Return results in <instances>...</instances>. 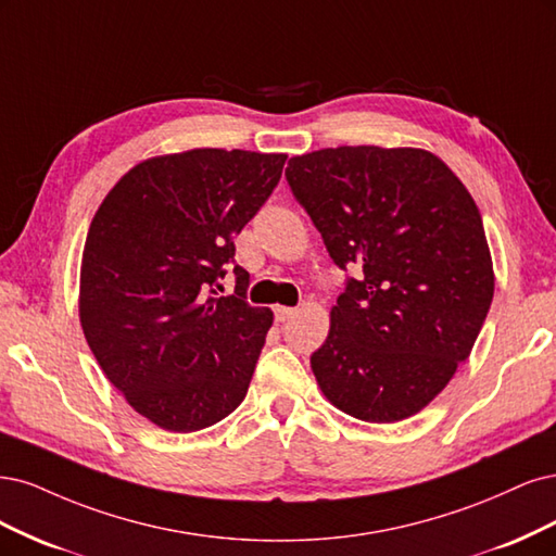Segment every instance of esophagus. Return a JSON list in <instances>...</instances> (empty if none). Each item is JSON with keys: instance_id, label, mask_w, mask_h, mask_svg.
Wrapping results in <instances>:
<instances>
[{"instance_id": "obj_1", "label": "esophagus", "mask_w": 556, "mask_h": 556, "mask_svg": "<svg viewBox=\"0 0 556 556\" xmlns=\"http://www.w3.org/2000/svg\"><path fill=\"white\" fill-rule=\"evenodd\" d=\"M298 314V309L293 307H275V320L277 324H286V320L293 318Z\"/></svg>"}]
</instances>
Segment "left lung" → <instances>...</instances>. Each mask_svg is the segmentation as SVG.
<instances>
[{
	"mask_svg": "<svg viewBox=\"0 0 556 556\" xmlns=\"http://www.w3.org/2000/svg\"><path fill=\"white\" fill-rule=\"evenodd\" d=\"M286 180L334 265L357 270L312 353L320 390L365 422L418 414L469 357L494 295L471 193L416 148L316 150Z\"/></svg>",
	"mask_w": 556,
	"mask_h": 556,
	"instance_id": "8db88e82",
	"label": "left lung"
}]
</instances>
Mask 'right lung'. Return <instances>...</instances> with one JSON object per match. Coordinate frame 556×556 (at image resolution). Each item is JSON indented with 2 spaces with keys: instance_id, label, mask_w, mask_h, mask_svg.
Masks as SVG:
<instances>
[{
  "instance_id": "add662e5",
  "label": "right lung",
  "mask_w": 556,
  "mask_h": 556,
  "mask_svg": "<svg viewBox=\"0 0 556 556\" xmlns=\"http://www.w3.org/2000/svg\"><path fill=\"white\" fill-rule=\"evenodd\" d=\"M286 154L189 150L142 161L87 230L80 326L109 381L168 432L240 406L273 312L247 302L232 238L279 185ZM237 291L219 296L225 267Z\"/></svg>"
}]
</instances>
